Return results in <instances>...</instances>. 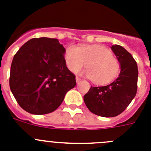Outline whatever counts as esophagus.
Returning <instances> with one entry per match:
<instances>
[{
  "label": "esophagus",
  "mask_w": 151,
  "mask_h": 151,
  "mask_svg": "<svg viewBox=\"0 0 151 151\" xmlns=\"http://www.w3.org/2000/svg\"><path fill=\"white\" fill-rule=\"evenodd\" d=\"M76 79L77 83H79V82H81V81H82V79H81L79 77H76Z\"/></svg>",
  "instance_id": "1"
}]
</instances>
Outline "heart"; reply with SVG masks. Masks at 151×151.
<instances>
[{
    "instance_id": "b5f03b06",
    "label": "heart",
    "mask_w": 151,
    "mask_h": 151,
    "mask_svg": "<svg viewBox=\"0 0 151 151\" xmlns=\"http://www.w3.org/2000/svg\"><path fill=\"white\" fill-rule=\"evenodd\" d=\"M68 69L76 73L85 65V75L97 85L110 83L118 76L120 64L112 52L101 45L69 46L65 53Z\"/></svg>"
}]
</instances>
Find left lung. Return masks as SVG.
<instances>
[{"label":"left lung","instance_id":"1","mask_svg":"<svg viewBox=\"0 0 151 151\" xmlns=\"http://www.w3.org/2000/svg\"><path fill=\"white\" fill-rule=\"evenodd\" d=\"M111 49L120 64L118 78L106 86H91L84 96L88 110L103 117L122 113L135 97L138 88V66L132 54L120 45H113Z\"/></svg>","mask_w":151,"mask_h":151}]
</instances>
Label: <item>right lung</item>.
Here are the masks:
<instances>
[{"instance_id":"obj_1","label":"right lung","mask_w":151,"mask_h":151,"mask_svg":"<svg viewBox=\"0 0 151 151\" xmlns=\"http://www.w3.org/2000/svg\"><path fill=\"white\" fill-rule=\"evenodd\" d=\"M66 50L56 38H32L21 47L10 67V88L26 112L43 115L56 110L76 85L64 58Z\"/></svg>"}]
</instances>
